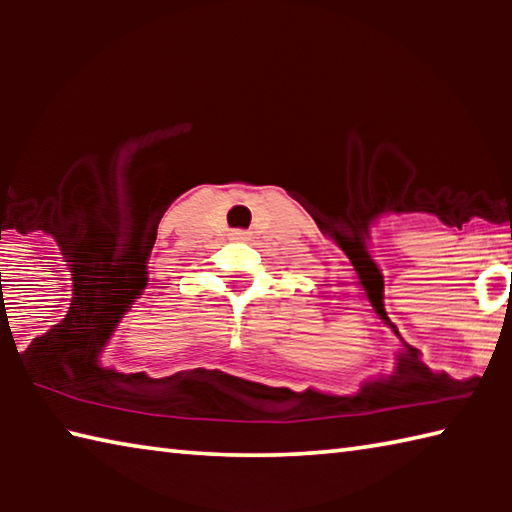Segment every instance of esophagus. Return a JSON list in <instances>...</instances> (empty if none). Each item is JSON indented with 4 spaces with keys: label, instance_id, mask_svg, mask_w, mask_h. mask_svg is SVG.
<instances>
[{
    "label": "esophagus",
    "instance_id": "34e87169",
    "mask_svg": "<svg viewBox=\"0 0 512 512\" xmlns=\"http://www.w3.org/2000/svg\"><path fill=\"white\" fill-rule=\"evenodd\" d=\"M230 237L235 239V241H246L250 235H248L246 230H232V235H230Z\"/></svg>",
    "mask_w": 512,
    "mask_h": 512
}]
</instances>
